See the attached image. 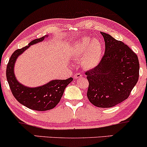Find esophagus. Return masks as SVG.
<instances>
[{
	"instance_id": "obj_1",
	"label": "esophagus",
	"mask_w": 147,
	"mask_h": 147,
	"mask_svg": "<svg viewBox=\"0 0 147 147\" xmlns=\"http://www.w3.org/2000/svg\"><path fill=\"white\" fill-rule=\"evenodd\" d=\"M82 75L81 73H76L75 75H74V78L75 79H78V78H80V77H82Z\"/></svg>"
}]
</instances>
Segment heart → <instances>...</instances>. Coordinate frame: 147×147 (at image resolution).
<instances>
[{"label":"heart","mask_w":147,"mask_h":147,"mask_svg":"<svg viewBox=\"0 0 147 147\" xmlns=\"http://www.w3.org/2000/svg\"><path fill=\"white\" fill-rule=\"evenodd\" d=\"M103 47L100 40L84 37L75 42L70 47L71 55L82 57V64L86 68H93L98 65L102 56Z\"/></svg>","instance_id":"heart-1"}]
</instances>
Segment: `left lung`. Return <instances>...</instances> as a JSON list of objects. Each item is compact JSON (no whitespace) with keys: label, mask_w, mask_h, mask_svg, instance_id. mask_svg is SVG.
<instances>
[{"label":"left lung","mask_w":147,"mask_h":147,"mask_svg":"<svg viewBox=\"0 0 147 147\" xmlns=\"http://www.w3.org/2000/svg\"><path fill=\"white\" fill-rule=\"evenodd\" d=\"M105 51L99 64L86 71L87 97L98 107H112L126 100L139 79L138 56L128 45L100 32Z\"/></svg>","instance_id":"1"}]
</instances>
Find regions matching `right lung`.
<instances>
[{"label": "right lung", "mask_w": 147, "mask_h": 147, "mask_svg": "<svg viewBox=\"0 0 147 147\" xmlns=\"http://www.w3.org/2000/svg\"><path fill=\"white\" fill-rule=\"evenodd\" d=\"M48 35L30 42L28 45L16 50L11 56L6 69V77L14 97L19 103L30 109L46 111L53 109L60 102L65 87L73 80L72 77L67 80H51L43 86L34 87L26 86L17 81L14 72V67L17 59L30 45L43 41Z\"/></svg>", "instance_id": "1"}]
</instances>
